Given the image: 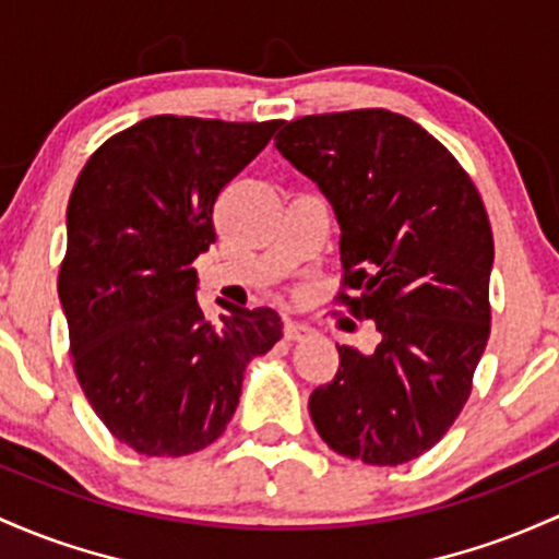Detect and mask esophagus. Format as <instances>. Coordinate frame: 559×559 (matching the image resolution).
I'll return each mask as SVG.
<instances>
[{
    "instance_id": "1",
    "label": "esophagus",
    "mask_w": 559,
    "mask_h": 559,
    "mask_svg": "<svg viewBox=\"0 0 559 559\" xmlns=\"http://www.w3.org/2000/svg\"><path fill=\"white\" fill-rule=\"evenodd\" d=\"M312 334L310 326H305V323H297V321H286L284 323V340L286 342H299V340H308Z\"/></svg>"
}]
</instances>
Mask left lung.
Instances as JSON below:
<instances>
[{
    "label": "left lung",
    "instance_id": "8db88e82",
    "mask_svg": "<svg viewBox=\"0 0 559 559\" xmlns=\"http://www.w3.org/2000/svg\"><path fill=\"white\" fill-rule=\"evenodd\" d=\"M275 148L334 206L336 302L382 334L371 355L336 345L340 369L310 395L312 425L342 456L406 464L462 414L488 345L486 206L440 140L384 108L286 121Z\"/></svg>",
    "mask_w": 559,
    "mask_h": 559
}]
</instances>
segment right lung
<instances>
[{"mask_svg": "<svg viewBox=\"0 0 559 559\" xmlns=\"http://www.w3.org/2000/svg\"><path fill=\"white\" fill-rule=\"evenodd\" d=\"M278 127L151 116L108 138L71 190L58 294L73 371L108 432L145 456L214 443L249 360L281 340L270 308L210 321L190 267L217 238L223 188Z\"/></svg>", "mask_w": 559, "mask_h": 559, "instance_id": "1", "label": "right lung"}]
</instances>
